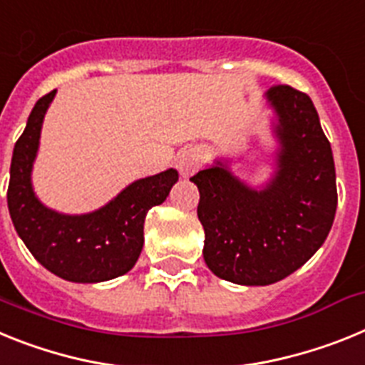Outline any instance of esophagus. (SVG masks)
Segmentation results:
<instances>
[{"instance_id":"34e87169","label":"esophagus","mask_w":365,"mask_h":365,"mask_svg":"<svg viewBox=\"0 0 365 365\" xmlns=\"http://www.w3.org/2000/svg\"><path fill=\"white\" fill-rule=\"evenodd\" d=\"M176 167H178L182 176H191L196 170L200 169V154L195 148H187L182 150L176 158Z\"/></svg>"}]
</instances>
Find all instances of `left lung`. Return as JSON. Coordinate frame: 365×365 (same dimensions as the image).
<instances>
[{
	"label": "left lung",
	"mask_w": 365,
	"mask_h": 365,
	"mask_svg": "<svg viewBox=\"0 0 365 365\" xmlns=\"http://www.w3.org/2000/svg\"><path fill=\"white\" fill-rule=\"evenodd\" d=\"M275 112L277 170L264 189L222 161L191 178L200 191L204 261L217 277L264 287L294 274L319 250L334 220V160L314 104L287 84L266 91Z\"/></svg>",
	"instance_id": "1"
}]
</instances>
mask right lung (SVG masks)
<instances>
[{
    "label": "right lung",
    "mask_w": 365,
    "mask_h": 365,
    "mask_svg": "<svg viewBox=\"0 0 365 365\" xmlns=\"http://www.w3.org/2000/svg\"><path fill=\"white\" fill-rule=\"evenodd\" d=\"M56 90L34 104L11 161L7 204L18 235L43 268L73 283H101L134 268L148 209L178 182L174 169L141 178L93 213L62 215L38 200L31 183L43 115Z\"/></svg>",
    "instance_id": "obj_1"
}]
</instances>
